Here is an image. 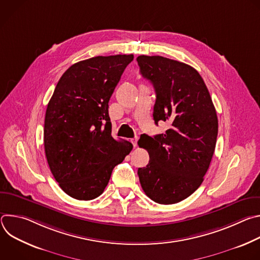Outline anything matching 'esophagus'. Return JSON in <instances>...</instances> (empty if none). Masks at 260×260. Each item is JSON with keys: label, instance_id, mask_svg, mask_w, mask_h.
Segmentation results:
<instances>
[{"label": "esophagus", "instance_id": "34e87169", "mask_svg": "<svg viewBox=\"0 0 260 260\" xmlns=\"http://www.w3.org/2000/svg\"><path fill=\"white\" fill-rule=\"evenodd\" d=\"M131 142L133 143L134 147H136V146H137V143H138V137H136V138H133V139L131 140Z\"/></svg>", "mask_w": 260, "mask_h": 260}]
</instances>
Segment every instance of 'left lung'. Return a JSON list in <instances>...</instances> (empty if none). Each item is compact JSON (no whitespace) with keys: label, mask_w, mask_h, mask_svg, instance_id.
<instances>
[{"label":"left lung","mask_w":260,"mask_h":260,"mask_svg":"<svg viewBox=\"0 0 260 260\" xmlns=\"http://www.w3.org/2000/svg\"><path fill=\"white\" fill-rule=\"evenodd\" d=\"M137 61L155 90V124H171L165 134L141 136L138 144L150 159L138 170L140 183L155 203L176 204L201 186L210 167L218 135L216 110L194 68L159 55H140Z\"/></svg>","instance_id":"8db88e82"}]
</instances>
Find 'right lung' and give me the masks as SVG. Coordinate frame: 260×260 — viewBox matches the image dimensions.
Here are the masks:
<instances>
[{"mask_svg":"<svg viewBox=\"0 0 260 260\" xmlns=\"http://www.w3.org/2000/svg\"><path fill=\"white\" fill-rule=\"evenodd\" d=\"M133 54L95 56L71 66L47 105L44 148L48 166L71 198L100 197L113 169L133 149L111 136L109 100Z\"/></svg>","mask_w":260,"mask_h":260,"instance_id":"add662e5","label":"right lung"}]
</instances>
